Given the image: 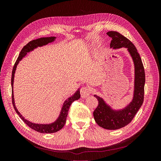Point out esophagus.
<instances>
[{
    "instance_id": "1",
    "label": "esophagus",
    "mask_w": 161,
    "mask_h": 161,
    "mask_svg": "<svg viewBox=\"0 0 161 161\" xmlns=\"http://www.w3.org/2000/svg\"><path fill=\"white\" fill-rule=\"evenodd\" d=\"M91 93V89L89 88V87L83 86L80 89V95L82 98H85V97H87L90 95Z\"/></svg>"
}]
</instances>
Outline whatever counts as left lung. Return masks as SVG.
Returning a JSON list of instances; mask_svg holds the SVG:
<instances>
[{
	"label": "left lung",
	"instance_id": "8db88e82",
	"mask_svg": "<svg viewBox=\"0 0 161 161\" xmlns=\"http://www.w3.org/2000/svg\"><path fill=\"white\" fill-rule=\"evenodd\" d=\"M107 34L111 38L110 47L114 49L123 47L127 48L134 65L133 98L127 106L120 109H113L102 97L94 95L99 103L93 112L96 123L104 129L118 130L131 122L143 103L145 72L142 60L133 43L117 31H108Z\"/></svg>",
	"mask_w": 161,
	"mask_h": 161
}]
</instances>
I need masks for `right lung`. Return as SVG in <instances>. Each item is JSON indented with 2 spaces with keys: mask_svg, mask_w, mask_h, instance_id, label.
<instances>
[{
  "mask_svg": "<svg viewBox=\"0 0 161 161\" xmlns=\"http://www.w3.org/2000/svg\"><path fill=\"white\" fill-rule=\"evenodd\" d=\"M56 37H41L37 39V40H34L29 42L26 46L23 47L20 53H19V57L17 60L14 64L13 71H12V76H11V86H12V103L14 107V109L17 112V114L20 117L21 119L25 122L29 127L31 128V129L36 130L40 133L43 134H51L54 133L56 131L60 130L66 123V118L68 115V113H69V110L71 104L72 103L73 101L79 99L80 97V89H78L74 94L72 96L69 97L62 105V109L60 111V113L59 116L58 117V118L56 119V121L51 124H36L31 122V121H29L19 113V111L17 110L15 104H14V94H13V82H14V74H15V71L17 69V66L23 58L25 57L27 53L33 51L34 49H36L37 47H41L43 46H46L47 43H52L53 41H55Z\"/></svg>",
  "mask_w": 161,
  "mask_h": 161,
  "instance_id": "obj_1",
  "label": "right lung"
}]
</instances>
